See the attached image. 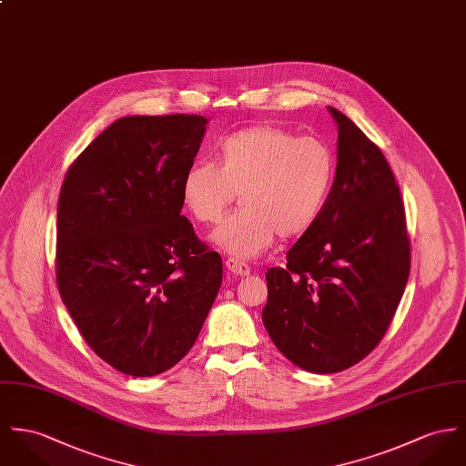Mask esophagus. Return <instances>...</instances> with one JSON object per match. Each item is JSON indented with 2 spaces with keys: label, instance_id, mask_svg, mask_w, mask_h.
Masks as SVG:
<instances>
[{
  "label": "esophagus",
  "instance_id": "obj_1",
  "mask_svg": "<svg viewBox=\"0 0 466 466\" xmlns=\"http://www.w3.org/2000/svg\"><path fill=\"white\" fill-rule=\"evenodd\" d=\"M225 268L232 273V275H238V277H247L250 275V266L241 262V260H236V258H227L225 260Z\"/></svg>",
  "mask_w": 466,
  "mask_h": 466
}]
</instances>
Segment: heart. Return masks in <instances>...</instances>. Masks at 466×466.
Wrapping results in <instances>:
<instances>
[{"label": "heart", "mask_w": 466, "mask_h": 466, "mask_svg": "<svg viewBox=\"0 0 466 466\" xmlns=\"http://www.w3.org/2000/svg\"><path fill=\"white\" fill-rule=\"evenodd\" d=\"M333 176V154L321 140L260 124L223 138L216 165H191L182 179V198L191 215L211 225L238 193L241 208L223 221L213 241L236 258H251L277 236L290 239L312 227Z\"/></svg>", "instance_id": "obj_1"}]
</instances>
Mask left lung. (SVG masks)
<instances>
[{"label": "left lung", "mask_w": 466, "mask_h": 466, "mask_svg": "<svg viewBox=\"0 0 466 466\" xmlns=\"http://www.w3.org/2000/svg\"><path fill=\"white\" fill-rule=\"evenodd\" d=\"M337 170L318 219L266 273L262 322L294 365L329 374L365 359L383 339L410 277L404 204L390 165L344 113Z\"/></svg>", "instance_id": "obj_1"}]
</instances>
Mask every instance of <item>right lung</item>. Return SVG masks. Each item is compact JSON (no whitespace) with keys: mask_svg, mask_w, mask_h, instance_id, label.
<instances>
[{"mask_svg":"<svg viewBox=\"0 0 466 466\" xmlns=\"http://www.w3.org/2000/svg\"><path fill=\"white\" fill-rule=\"evenodd\" d=\"M200 115L122 116L67 170L58 198L56 282L86 344L148 378L193 348L221 286V257L180 215Z\"/></svg>","mask_w":466,"mask_h":466,"instance_id":"right-lung-1","label":"right lung"}]
</instances>
